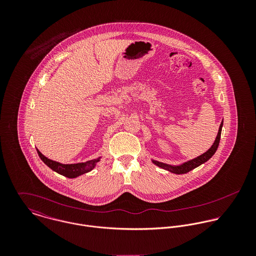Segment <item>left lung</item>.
<instances>
[{
  "label": "left lung",
  "instance_id": "8db88e82",
  "mask_svg": "<svg viewBox=\"0 0 256 256\" xmlns=\"http://www.w3.org/2000/svg\"><path fill=\"white\" fill-rule=\"evenodd\" d=\"M222 128V123L220 125L219 131H218L217 137H216L213 145L211 146V148L208 150H206L204 154H200V156H196V158H194L192 160L184 162L183 164H168L162 162H158V160H152V162L154 164L158 166V168H160L162 170H168L170 172L176 174H187L190 170L196 168L197 166L203 164L204 162L209 160L214 156V154L216 152V150H217V148L219 146Z\"/></svg>",
  "mask_w": 256,
  "mask_h": 256
}]
</instances>
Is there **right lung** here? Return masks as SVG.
I'll use <instances>...</instances> for the list:
<instances>
[{"mask_svg": "<svg viewBox=\"0 0 256 256\" xmlns=\"http://www.w3.org/2000/svg\"><path fill=\"white\" fill-rule=\"evenodd\" d=\"M37 152L39 158H41V160L47 166H49L52 170H54L55 172L64 176L68 178H76L82 174H84L86 172H90V170H92L98 162H100L102 156H100L96 158L84 162H78V164H61L55 160H52L48 158H46L44 154H42L38 148H37Z\"/></svg>", "mask_w": 256, "mask_h": 256, "instance_id": "obj_1", "label": "right lung"}]
</instances>
